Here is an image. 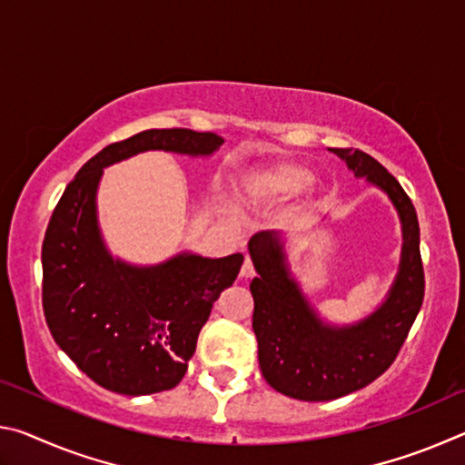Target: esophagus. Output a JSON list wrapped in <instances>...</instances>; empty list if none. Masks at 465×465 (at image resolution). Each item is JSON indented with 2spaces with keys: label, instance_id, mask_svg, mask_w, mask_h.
Wrapping results in <instances>:
<instances>
[{
  "label": "esophagus",
  "instance_id": "1",
  "mask_svg": "<svg viewBox=\"0 0 465 465\" xmlns=\"http://www.w3.org/2000/svg\"><path fill=\"white\" fill-rule=\"evenodd\" d=\"M240 277H242V279H250V277H254V266H252V261H250V258H246V261H243V264H242V271H240Z\"/></svg>",
  "mask_w": 465,
  "mask_h": 465
}]
</instances>
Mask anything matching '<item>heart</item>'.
Returning <instances> with one entry per match:
<instances>
[{"mask_svg": "<svg viewBox=\"0 0 465 465\" xmlns=\"http://www.w3.org/2000/svg\"><path fill=\"white\" fill-rule=\"evenodd\" d=\"M310 180L305 163L282 157L252 172L243 183V201L252 207H277L302 193Z\"/></svg>", "mask_w": 465, "mask_h": 465, "instance_id": "b5f03b06", "label": "heart"}]
</instances>
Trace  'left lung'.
Here are the masks:
<instances>
[{
	"mask_svg": "<svg viewBox=\"0 0 465 465\" xmlns=\"http://www.w3.org/2000/svg\"><path fill=\"white\" fill-rule=\"evenodd\" d=\"M357 178H367L391 201L402 223L398 274L383 303L352 324H330L312 308L291 274L277 232H258L248 252L258 277L252 279L258 363L266 383L303 402H328L377 380L402 349L424 297L420 230L412 201L380 162L361 149H330Z\"/></svg>",
	"mask_w": 465,
	"mask_h": 465,
	"instance_id": "1",
	"label": "left lung"
}]
</instances>
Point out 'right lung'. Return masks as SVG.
Masks as SVG:
<instances>
[{
  "label": "right lung",
  "instance_id": "obj_1",
  "mask_svg": "<svg viewBox=\"0 0 465 465\" xmlns=\"http://www.w3.org/2000/svg\"><path fill=\"white\" fill-rule=\"evenodd\" d=\"M223 139L191 129H149L85 162L53 211L43 242V310L54 342L110 391L147 396L176 388L211 308L243 256L180 252L137 266L110 254L98 225L104 168L143 152L213 155Z\"/></svg>",
  "mask_w": 465,
  "mask_h": 465
}]
</instances>
